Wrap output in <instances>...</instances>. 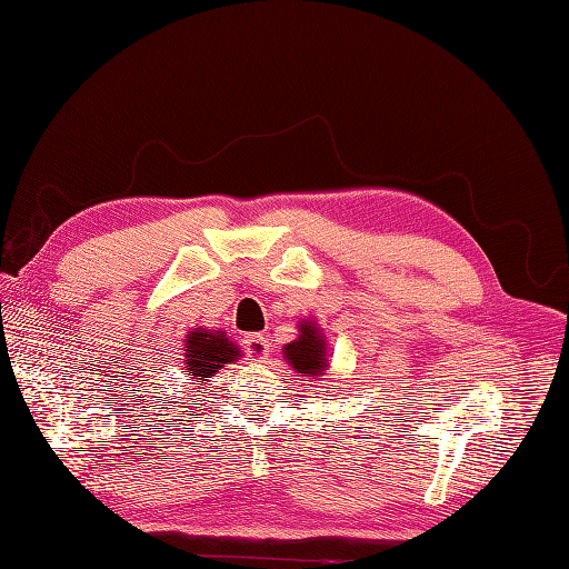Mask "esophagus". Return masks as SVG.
<instances>
[{
    "label": "esophagus",
    "instance_id": "1",
    "mask_svg": "<svg viewBox=\"0 0 569 569\" xmlns=\"http://www.w3.org/2000/svg\"><path fill=\"white\" fill-rule=\"evenodd\" d=\"M244 349L254 361H263L269 356V339L263 335H249L244 339Z\"/></svg>",
    "mask_w": 569,
    "mask_h": 569
}]
</instances>
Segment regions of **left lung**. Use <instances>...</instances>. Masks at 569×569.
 Returning a JSON list of instances; mask_svg holds the SVG:
<instances>
[{"label":"left lung","mask_w":569,"mask_h":569,"mask_svg":"<svg viewBox=\"0 0 569 569\" xmlns=\"http://www.w3.org/2000/svg\"><path fill=\"white\" fill-rule=\"evenodd\" d=\"M288 363L293 366V371L306 376H322L327 368V349L325 341L312 325H300V337L283 349Z\"/></svg>","instance_id":"obj_1"}]
</instances>
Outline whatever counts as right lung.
I'll return each mask as SVG.
<instances>
[{"instance_id": "add662e5", "label": "right lung", "mask_w": 569, "mask_h": 569, "mask_svg": "<svg viewBox=\"0 0 569 569\" xmlns=\"http://www.w3.org/2000/svg\"><path fill=\"white\" fill-rule=\"evenodd\" d=\"M187 373L193 376L201 386V380L218 373L222 363L234 361L240 356L232 341L224 332H208V329H196L187 337Z\"/></svg>"}]
</instances>
